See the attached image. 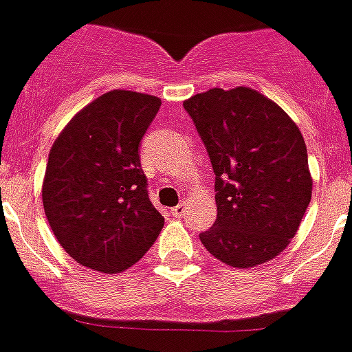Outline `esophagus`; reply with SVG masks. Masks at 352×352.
Listing matches in <instances>:
<instances>
[{"instance_id":"obj_1","label":"esophagus","mask_w":352,"mask_h":352,"mask_svg":"<svg viewBox=\"0 0 352 352\" xmlns=\"http://www.w3.org/2000/svg\"><path fill=\"white\" fill-rule=\"evenodd\" d=\"M186 210H187V205L182 201V203H179V205H177V206H173L172 213L175 217H182V215H186Z\"/></svg>"}]
</instances>
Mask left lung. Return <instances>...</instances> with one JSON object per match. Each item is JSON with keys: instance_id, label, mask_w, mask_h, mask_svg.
I'll return each instance as SVG.
<instances>
[{"instance_id": "8db88e82", "label": "left lung", "mask_w": 352, "mask_h": 352, "mask_svg": "<svg viewBox=\"0 0 352 352\" xmlns=\"http://www.w3.org/2000/svg\"><path fill=\"white\" fill-rule=\"evenodd\" d=\"M215 173V224L199 234L232 267H254L287 248L309 206L304 137L288 114L252 88H212L184 102Z\"/></svg>"}]
</instances>
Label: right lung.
Instances as JSON below:
<instances>
[{"mask_svg":"<svg viewBox=\"0 0 352 352\" xmlns=\"http://www.w3.org/2000/svg\"><path fill=\"white\" fill-rule=\"evenodd\" d=\"M160 106L153 95L113 90L81 109L55 140L43 206L57 241L78 264L107 274L124 271L163 229L139 156Z\"/></svg>","mask_w":352,"mask_h":352,"instance_id":"add662e5","label":"right lung"}]
</instances>
